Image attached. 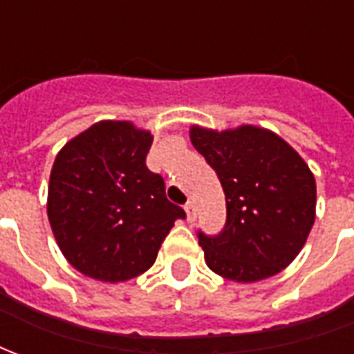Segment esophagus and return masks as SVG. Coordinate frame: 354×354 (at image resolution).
<instances>
[{
    "mask_svg": "<svg viewBox=\"0 0 354 354\" xmlns=\"http://www.w3.org/2000/svg\"><path fill=\"white\" fill-rule=\"evenodd\" d=\"M185 211H187L188 221H194V202L188 200V202L185 203Z\"/></svg>",
    "mask_w": 354,
    "mask_h": 354,
    "instance_id": "1",
    "label": "esophagus"
}]
</instances>
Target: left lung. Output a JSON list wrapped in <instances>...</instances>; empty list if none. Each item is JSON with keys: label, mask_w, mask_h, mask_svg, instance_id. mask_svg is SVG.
<instances>
[{"label": "left lung", "mask_w": 354, "mask_h": 354, "mask_svg": "<svg viewBox=\"0 0 354 354\" xmlns=\"http://www.w3.org/2000/svg\"><path fill=\"white\" fill-rule=\"evenodd\" d=\"M190 141L226 196L223 230L198 232L209 268L237 283L285 270L315 223L317 185L308 164L279 136L254 126L221 133L194 126Z\"/></svg>", "instance_id": "obj_1"}]
</instances>
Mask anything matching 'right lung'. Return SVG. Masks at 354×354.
I'll list each match as a JSON object with an SVG mask.
<instances>
[{"instance_id": "add662e5", "label": "right lung", "mask_w": 354, "mask_h": 354, "mask_svg": "<svg viewBox=\"0 0 354 354\" xmlns=\"http://www.w3.org/2000/svg\"><path fill=\"white\" fill-rule=\"evenodd\" d=\"M152 136L131 122L103 120L58 152L48 185V223L64 257L92 279L147 272L177 218L162 175L147 167Z\"/></svg>"}]
</instances>
